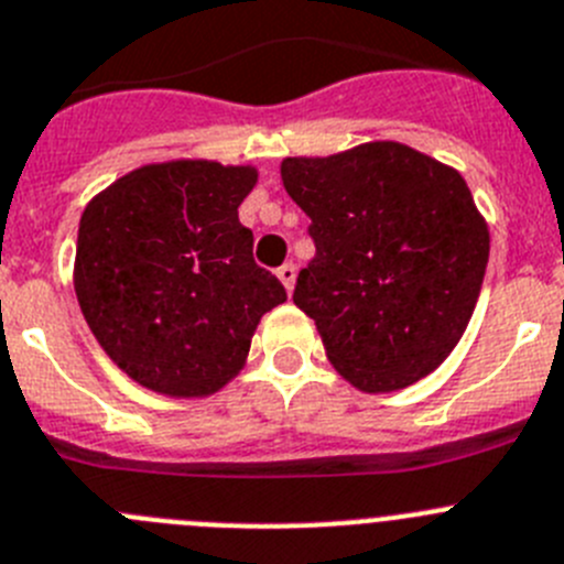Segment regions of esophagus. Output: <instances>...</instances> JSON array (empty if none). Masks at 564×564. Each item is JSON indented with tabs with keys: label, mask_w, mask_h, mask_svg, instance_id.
Wrapping results in <instances>:
<instances>
[{
	"label": "esophagus",
	"mask_w": 564,
	"mask_h": 564,
	"mask_svg": "<svg viewBox=\"0 0 564 564\" xmlns=\"http://www.w3.org/2000/svg\"><path fill=\"white\" fill-rule=\"evenodd\" d=\"M294 278H297V270H294V264H283L281 270H278V281L283 283V289H286L289 294H292V289H294Z\"/></svg>",
	"instance_id": "obj_1"
}]
</instances>
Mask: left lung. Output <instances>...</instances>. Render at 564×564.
<instances>
[{
    "instance_id": "1",
    "label": "left lung",
    "mask_w": 564,
    "mask_h": 564,
    "mask_svg": "<svg viewBox=\"0 0 564 564\" xmlns=\"http://www.w3.org/2000/svg\"><path fill=\"white\" fill-rule=\"evenodd\" d=\"M281 181L317 245L292 300L334 370L370 394L431 376L470 323L489 258L465 177L401 141H367L283 158Z\"/></svg>"
}]
</instances>
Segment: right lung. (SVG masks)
<instances>
[{
  "label": "right lung",
  "mask_w": 564,
  "mask_h": 564,
  "mask_svg": "<svg viewBox=\"0 0 564 564\" xmlns=\"http://www.w3.org/2000/svg\"><path fill=\"white\" fill-rule=\"evenodd\" d=\"M252 163H144L88 199L75 292L108 359L166 398H208L247 365L250 341L286 289L252 261L239 205Z\"/></svg>",
  "instance_id": "1"
}]
</instances>
